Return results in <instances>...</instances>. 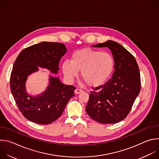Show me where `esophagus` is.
Here are the masks:
<instances>
[{"label":"esophagus","instance_id":"esophagus-1","mask_svg":"<svg viewBox=\"0 0 159 159\" xmlns=\"http://www.w3.org/2000/svg\"><path fill=\"white\" fill-rule=\"evenodd\" d=\"M82 92H83V90H81V89H76L75 90V94H80V93H82Z\"/></svg>","mask_w":159,"mask_h":159}]
</instances>
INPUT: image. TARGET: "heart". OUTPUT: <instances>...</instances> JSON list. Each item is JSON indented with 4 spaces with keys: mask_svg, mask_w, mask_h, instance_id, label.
<instances>
[{
    "mask_svg": "<svg viewBox=\"0 0 159 159\" xmlns=\"http://www.w3.org/2000/svg\"><path fill=\"white\" fill-rule=\"evenodd\" d=\"M114 66V58L109 53L84 48L75 52L70 61H63L61 70L65 77L69 80L76 77L80 70L85 82L89 86L96 87L107 79Z\"/></svg>",
    "mask_w": 159,
    "mask_h": 159,
    "instance_id": "heart-1",
    "label": "heart"
}]
</instances>
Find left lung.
Segmentation results:
<instances>
[{
	"label": "left lung",
	"mask_w": 159,
	"mask_h": 159,
	"mask_svg": "<svg viewBox=\"0 0 159 159\" xmlns=\"http://www.w3.org/2000/svg\"><path fill=\"white\" fill-rule=\"evenodd\" d=\"M93 47H107L111 50L115 60V71L107 82L90 92L86 112L100 123H116L127 116L140 93L139 65L134 57L116 41L108 40Z\"/></svg>",
	"instance_id": "obj_1"
}]
</instances>
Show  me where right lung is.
Here are the masks:
<instances>
[{"label":"right lung","instance_id":"obj_1","mask_svg":"<svg viewBox=\"0 0 159 159\" xmlns=\"http://www.w3.org/2000/svg\"><path fill=\"white\" fill-rule=\"evenodd\" d=\"M66 50L63 43L43 41L24 49L17 57L10 87L19 111L27 120L40 125L52 123L61 116L68 102L75 96V87L65 85L58 77L51 75L43 93L33 96L26 91L28 77L38 71V66L57 74L59 62Z\"/></svg>","mask_w":159,"mask_h":159}]
</instances>
